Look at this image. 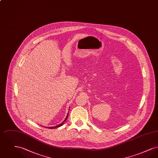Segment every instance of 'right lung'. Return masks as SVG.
<instances>
[{
  "instance_id": "right-lung-1",
  "label": "right lung",
  "mask_w": 158,
  "mask_h": 158,
  "mask_svg": "<svg viewBox=\"0 0 158 158\" xmlns=\"http://www.w3.org/2000/svg\"><path fill=\"white\" fill-rule=\"evenodd\" d=\"M69 109H70V107H69ZM68 115H69V113H68V114H67V116H66V118L64 119V120L63 121L61 124H59V125H57V126H54V127H47L46 128H51V129H53V128H56L59 127L60 126H63V124L65 123V121L67 120V119H68Z\"/></svg>"
}]
</instances>
